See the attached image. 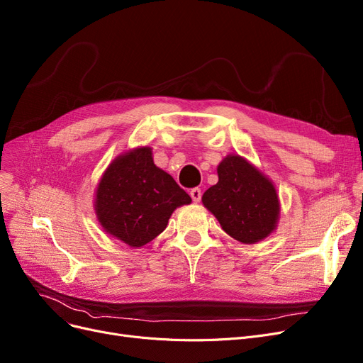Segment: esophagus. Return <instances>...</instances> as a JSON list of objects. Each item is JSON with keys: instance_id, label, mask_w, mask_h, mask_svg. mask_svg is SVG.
<instances>
[{"instance_id": "34e87169", "label": "esophagus", "mask_w": 363, "mask_h": 363, "mask_svg": "<svg viewBox=\"0 0 363 363\" xmlns=\"http://www.w3.org/2000/svg\"><path fill=\"white\" fill-rule=\"evenodd\" d=\"M190 196H191V199H193L194 201H200V199H201V190H200L199 186H196V188H191Z\"/></svg>"}]
</instances>
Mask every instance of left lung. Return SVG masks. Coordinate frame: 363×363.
I'll use <instances>...</instances> for the list:
<instances>
[{
    "instance_id": "left-lung-1",
    "label": "left lung",
    "mask_w": 363,
    "mask_h": 363,
    "mask_svg": "<svg viewBox=\"0 0 363 363\" xmlns=\"http://www.w3.org/2000/svg\"><path fill=\"white\" fill-rule=\"evenodd\" d=\"M218 178L201 200L223 230L249 245L267 238L279 219L274 185L240 155H228L220 162Z\"/></svg>"
}]
</instances>
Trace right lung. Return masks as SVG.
Here are the masks:
<instances>
[{
	"instance_id": "add662e5",
	"label": "right lung",
	"mask_w": 363,
	"mask_h": 363,
	"mask_svg": "<svg viewBox=\"0 0 363 363\" xmlns=\"http://www.w3.org/2000/svg\"><path fill=\"white\" fill-rule=\"evenodd\" d=\"M191 197L169 173L159 169L151 148L125 152L109 164L96 191V215L104 230L132 247L159 235L172 212Z\"/></svg>"
}]
</instances>
